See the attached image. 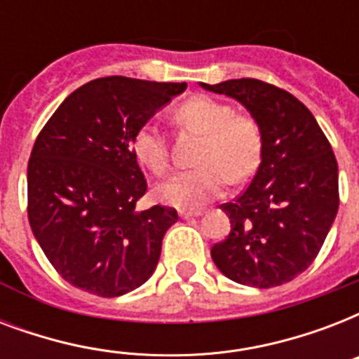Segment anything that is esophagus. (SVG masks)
I'll use <instances>...</instances> for the list:
<instances>
[{
	"label": "esophagus",
	"mask_w": 359,
	"mask_h": 359,
	"mask_svg": "<svg viewBox=\"0 0 359 359\" xmlns=\"http://www.w3.org/2000/svg\"><path fill=\"white\" fill-rule=\"evenodd\" d=\"M201 216V210H180V218L182 219H191Z\"/></svg>",
	"instance_id": "obj_1"
}]
</instances>
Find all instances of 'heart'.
Instances as JSON below:
<instances>
[{"label":"heart","instance_id":"obj_1","mask_svg":"<svg viewBox=\"0 0 359 359\" xmlns=\"http://www.w3.org/2000/svg\"><path fill=\"white\" fill-rule=\"evenodd\" d=\"M179 126L203 135L196 154L197 168L180 171L156 188V197L171 207L197 210L224 194L227 180L244 182L255 173L262 154V134L253 117L235 114L229 104L194 97L175 111ZM132 151L154 175L169 168V147L154 123L141 124L132 137Z\"/></svg>","mask_w":359,"mask_h":359}]
</instances>
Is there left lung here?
I'll list each match as a JSON object with an SVG mask.
<instances>
[{"instance_id":"left-lung-1","label":"left lung","mask_w":359,"mask_h":359,"mask_svg":"<svg viewBox=\"0 0 359 359\" xmlns=\"http://www.w3.org/2000/svg\"><path fill=\"white\" fill-rule=\"evenodd\" d=\"M201 87L244 104L262 134L250 186L222 205L231 231L212 245V261L240 285L287 283L311 266L339 208L332 145L311 111L281 87L253 78Z\"/></svg>"}]
</instances>
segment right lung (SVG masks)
<instances>
[{
	"mask_svg": "<svg viewBox=\"0 0 359 359\" xmlns=\"http://www.w3.org/2000/svg\"><path fill=\"white\" fill-rule=\"evenodd\" d=\"M186 83L98 78L65 98L36 135L27 163V218L65 281L102 298L151 278L171 207L135 210L147 180L132 137Z\"/></svg>",
	"mask_w": 359,
	"mask_h": 359,
	"instance_id": "1",
	"label": "right lung"
}]
</instances>
